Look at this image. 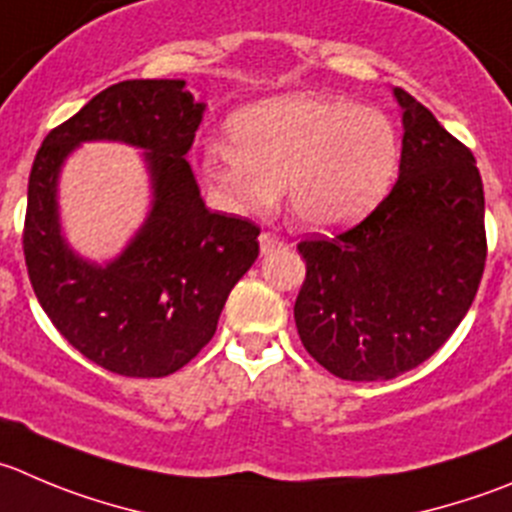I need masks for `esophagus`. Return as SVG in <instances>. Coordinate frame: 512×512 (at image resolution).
<instances>
[{
	"label": "esophagus",
	"mask_w": 512,
	"mask_h": 512,
	"mask_svg": "<svg viewBox=\"0 0 512 512\" xmlns=\"http://www.w3.org/2000/svg\"><path fill=\"white\" fill-rule=\"evenodd\" d=\"M259 243H261V253H276V251H281V248H286L284 238L276 236V233H271V231L261 233Z\"/></svg>",
	"instance_id": "esophagus-1"
}]
</instances>
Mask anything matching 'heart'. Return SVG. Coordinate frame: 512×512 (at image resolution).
Instances as JSON below:
<instances>
[{
	"label": "heart",
	"instance_id": "obj_1",
	"mask_svg": "<svg viewBox=\"0 0 512 512\" xmlns=\"http://www.w3.org/2000/svg\"><path fill=\"white\" fill-rule=\"evenodd\" d=\"M228 130L233 148L213 145L206 175L238 213L271 211L286 186L304 226H349L382 201L397 173L392 123L339 97H274L241 110Z\"/></svg>",
	"mask_w": 512,
	"mask_h": 512
}]
</instances>
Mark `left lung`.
<instances>
[{
  "mask_svg": "<svg viewBox=\"0 0 512 512\" xmlns=\"http://www.w3.org/2000/svg\"><path fill=\"white\" fill-rule=\"evenodd\" d=\"M399 180L364 221L301 241L294 304L306 352L349 382H379L430 359L465 319L488 256L475 155L410 92Z\"/></svg>",
  "mask_w": 512,
  "mask_h": 512,
  "instance_id": "left-lung-1",
  "label": "left lung"
}]
</instances>
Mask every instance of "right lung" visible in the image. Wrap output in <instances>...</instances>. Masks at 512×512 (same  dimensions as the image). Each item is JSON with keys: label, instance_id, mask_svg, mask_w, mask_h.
<instances>
[{"label": "right lung", "instance_id": "add662e5", "mask_svg": "<svg viewBox=\"0 0 512 512\" xmlns=\"http://www.w3.org/2000/svg\"><path fill=\"white\" fill-rule=\"evenodd\" d=\"M203 107L183 80L118 82L50 130L32 163L22 231L29 281L57 332L107 372L145 379L186 367L259 256L261 228L208 211L186 160ZM85 139L148 149L154 175L149 221L107 267L75 257L56 221L59 165Z\"/></svg>", "mask_w": 512, "mask_h": 512}]
</instances>
